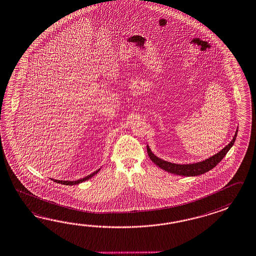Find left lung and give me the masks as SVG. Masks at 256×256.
Masks as SVG:
<instances>
[{
    "instance_id": "obj_1",
    "label": "left lung",
    "mask_w": 256,
    "mask_h": 256,
    "mask_svg": "<svg viewBox=\"0 0 256 256\" xmlns=\"http://www.w3.org/2000/svg\"><path fill=\"white\" fill-rule=\"evenodd\" d=\"M238 133V128L235 132V135L233 136L232 140L228 144L227 146H225L222 148L220 152H218V154L211 156L208 159L204 160L202 162H198L196 164H172L170 162H166L164 160L160 159L155 154H152V152L150 150V148L147 145V152H148V157L150 159L154 162L155 164L159 166L160 169L166 170L170 174H177V176H196L203 174L204 172L213 169L216 164H218V162L222 160L225 155L227 154L228 152L230 150V148H232L236 140Z\"/></svg>"
}]
</instances>
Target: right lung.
I'll return each instance as SVG.
<instances>
[{"label":"right lung","instance_id":"right-lung-1","mask_svg":"<svg viewBox=\"0 0 256 256\" xmlns=\"http://www.w3.org/2000/svg\"><path fill=\"white\" fill-rule=\"evenodd\" d=\"M99 170H100V169H98V170H96V172H94L92 174L87 176L84 177V178L78 179V180H76V181H60V180H54V179H52V180H53L54 182H58V184H65V186H74V184H80V182H84L86 180L91 179L92 177L94 176Z\"/></svg>","mask_w":256,"mask_h":256}]
</instances>
